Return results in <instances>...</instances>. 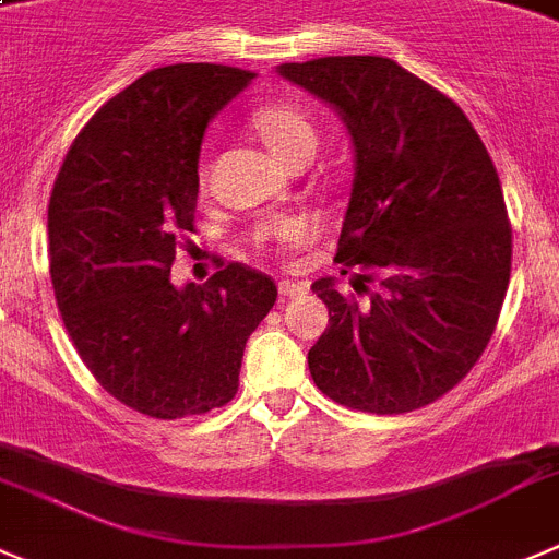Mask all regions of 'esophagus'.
I'll return each instance as SVG.
<instances>
[{
	"mask_svg": "<svg viewBox=\"0 0 559 559\" xmlns=\"http://www.w3.org/2000/svg\"><path fill=\"white\" fill-rule=\"evenodd\" d=\"M280 294L283 296H301L307 294V285L305 283H294V280H280Z\"/></svg>",
	"mask_w": 559,
	"mask_h": 559,
	"instance_id": "obj_1",
	"label": "esophagus"
}]
</instances>
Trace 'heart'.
<instances>
[{"label": "heart", "mask_w": 559, "mask_h": 559, "mask_svg": "<svg viewBox=\"0 0 559 559\" xmlns=\"http://www.w3.org/2000/svg\"><path fill=\"white\" fill-rule=\"evenodd\" d=\"M249 127L258 132L265 141L271 152L288 166L299 160H310L319 150V124L299 102L290 99H271L252 110L249 116ZM207 182V171L199 168V186L204 188ZM316 233V227L307 218H290V222L276 224L274 238L285 240V243H299Z\"/></svg>", "instance_id": "heart-1"}]
</instances>
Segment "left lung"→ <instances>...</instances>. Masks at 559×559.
<instances>
[{
    "label": "left lung",
    "mask_w": 559,
    "mask_h": 559,
    "mask_svg": "<svg viewBox=\"0 0 559 559\" xmlns=\"http://www.w3.org/2000/svg\"><path fill=\"white\" fill-rule=\"evenodd\" d=\"M280 74L341 110L357 163L335 260L360 271L361 299L313 283L330 310L307 352L313 382L377 416L427 407L477 366L510 285L493 160L457 102L396 60L335 55Z\"/></svg>",
    "instance_id": "left-lung-1"
}]
</instances>
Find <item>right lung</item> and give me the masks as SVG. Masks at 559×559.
Segmentation results:
<instances>
[{
	"label": "right lung",
	"mask_w": 559,
	"mask_h": 559,
	"mask_svg": "<svg viewBox=\"0 0 559 559\" xmlns=\"http://www.w3.org/2000/svg\"><path fill=\"white\" fill-rule=\"evenodd\" d=\"M252 71L152 69L99 107L49 197V274L94 380L141 416H204L238 393L246 341L276 301L269 274L227 263L204 285L168 280L193 233L207 121Z\"/></svg>",
	"instance_id": "add662e5"
}]
</instances>
